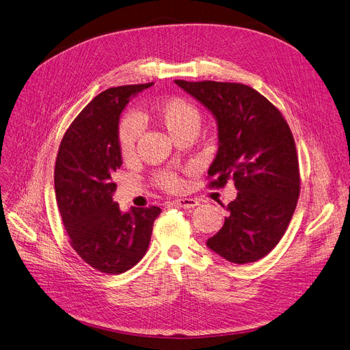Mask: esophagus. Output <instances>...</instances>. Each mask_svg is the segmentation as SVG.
I'll use <instances>...</instances> for the list:
<instances>
[{
    "mask_svg": "<svg viewBox=\"0 0 350 350\" xmlns=\"http://www.w3.org/2000/svg\"><path fill=\"white\" fill-rule=\"evenodd\" d=\"M172 204L179 206V208H193V206L200 205V202L195 198H180V200L172 201Z\"/></svg>",
    "mask_w": 350,
    "mask_h": 350,
    "instance_id": "1",
    "label": "esophagus"
}]
</instances>
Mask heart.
I'll list each match as a JSON object with an SVG mask.
<instances>
[{
    "label": "heart",
    "instance_id": "heart-1",
    "mask_svg": "<svg viewBox=\"0 0 350 350\" xmlns=\"http://www.w3.org/2000/svg\"><path fill=\"white\" fill-rule=\"evenodd\" d=\"M153 119H155L161 126L170 133L175 141L187 135L197 133L200 126V113L189 102L180 99V97H171L161 103H158L153 109ZM139 135V126L133 118L123 119L119 132L118 142L119 152L122 158L128 159L135 153V144ZM157 184L165 191H178L183 187L180 178L170 171H163L157 174Z\"/></svg>",
    "mask_w": 350,
    "mask_h": 350
}]
</instances>
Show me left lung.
Listing matches in <instances>:
<instances>
[{"instance_id": "obj_1", "label": "left lung", "mask_w": 350, "mask_h": 350, "mask_svg": "<svg viewBox=\"0 0 350 350\" xmlns=\"http://www.w3.org/2000/svg\"><path fill=\"white\" fill-rule=\"evenodd\" d=\"M176 85L213 111L218 123V153L208 170V188L239 189L230 215L206 245L235 264L267 256L284 235L300 195L295 137L271 102L253 88L227 81Z\"/></svg>"}]
</instances>
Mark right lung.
I'll return each instance as SVG.
<instances>
[{"label": "right lung", "mask_w": 350, "mask_h": 350, "mask_svg": "<svg viewBox=\"0 0 350 350\" xmlns=\"http://www.w3.org/2000/svg\"><path fill=\"white\" fill-rule=\"evenodd\" d=\"M153 83L111 88L83 109L66 131L54 166L55 200L68 243L90 267L107 274L132 269L146 254L161 208L122 214L111 200L122 166L119 116L136 93Z\"/></svg>", "instance_id": "1"}]
</instances>
